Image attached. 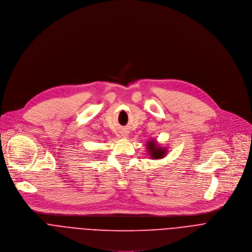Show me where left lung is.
<instances>
[{"mask_svg": "<svg viewBox=\"0 0 252 252\" xmlns=\"http://www.w3.org/2000/svg\"><path fill=\"white\" fill-rule=\"evenodd\" d=\"M146 148L149 157L152 158L153 160H161L165 158L168 154V147H162L155 139L148 140Z\"/></svg>", "mask_w": 252, "mask_h": 252, "instance_id": "left-lung-1", "label": "left lung"}]
</instances>
